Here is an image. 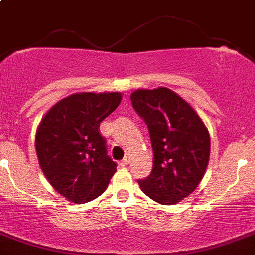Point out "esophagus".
<instances>
[{
  "mask_svg": "<svg viewBox=\"0 0 255 255\" xmlns=\"http://www.w3.org/2000/svg\"><path fill=\"white\" fill-rule=\"evenodd\" d=\"M129 161H130V156L127 155V156H125V159H123L122 161H121V165H123V166H126V165L129 164Z\"/></svg>",
  "mask_w": 255,
  "mask_h": 255,
  "instance_id": "esophagus-1",
  "label": "esophagus"
}]
</instances>
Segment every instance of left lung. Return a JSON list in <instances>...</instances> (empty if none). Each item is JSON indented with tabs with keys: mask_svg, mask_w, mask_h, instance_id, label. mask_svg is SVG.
<instances>
[{
	"mask_svg": "<svg viewBox=\"0 0 255 255\" xmlns=\"http://www.w3.org/2000/svg\"><path fill=\"white\" fill-rule=\"evenodd\" d=\"M133 108L144 119L153 150L150 176L141 190L160 205H176L196 190L210 160V133L192 105L167 88L138 89Z\"/></svg>",
	"mask_w": 255,
	"mask_h": 255,
	"instance_id": "left-lung-1",
	"label": "left lung"
}]
</instances>
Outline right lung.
<instances>
[{"instance_id":"right-lung-1","label":"right lung","mask_w":255,"mask_h":255,"mask_svg":"<svg viewBox=\"0 0 255 255\" xmlns=\"http://www.w3.org/2000/svg\"><path fill=\"white\" fill-rule=\"evenodd\" d=\"M122 94L75 93L44 114L35 134L39 165L50 185L73 203H86L107 189L117 164L107 155L99 126Z\"/></svg>"}]
</instances>
